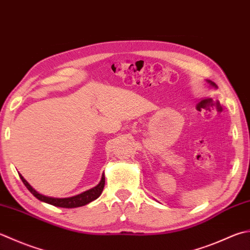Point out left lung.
<instances>
[{"mask_svg": "<svg viewBox=\"0 0 250 250\" xmlns=\"http://www.w3.org/2000/svg\"><path fill=\"white\" fill-rule=\"evenodd\" d=\"M212 84H213V83H212Z\"/></svg>", "mask_w": 250, "mask_h": 250, "instance_id": "1", "label": "left lung"}]
</instances>
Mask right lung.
<instances>
[{
  "label": "right lung",
  "instance_id": "right-lung-1",
  "mask_svg": "<svg viewBox=\"0 0 250 250\" xmlns=\"http://www.w3.org/2000/svg\"><path fill=\"white\" fill-rule=\"evenodd\" d=\"M19 177H21L24 187L30 190V193L34 197H37L39 200H41V202L53 205V206H56V207H62V208H76V207L84 206V205L93 202V200H95L96 198H99L105 187V175L103 174L100 184L96 185L95 188L86 190V192H83L79 195H77V196H72L68 198H53V197L44 196V195L39 194L37 190L32 188L31 185L22 178L21 174H19Z\"/></svg>",
  "mask_w": 250,
  "mask_h": 250
}]
</instances>
